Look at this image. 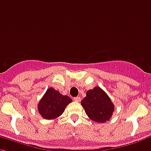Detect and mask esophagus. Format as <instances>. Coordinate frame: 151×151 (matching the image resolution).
<instances>
[{
  "instance_id": "1",
  "label": "esophagus",
  "mask_w": 151,
  "mask_h": 151,
  "mask_svg": "<svg viewBox=\"0 0 151 151\" xmlns=\"http://www.w3.org/2000/svg\"><path fill=\"white\" fill-rule=\"evenodd\" d=\"M73 99H74V101H81V98H80V97H76V98H74Z\"/></svg>"
}]
</instances>
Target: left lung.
Returning a JSON list of instances; mask_svg holds the SVG:
<instances>
[{
	"mask_svg": "<svg viewBox=\"0 0 151 151\" xmlns=\"http://www.w3.org/2000/svg\"><path fill=\"white\" fill-rule=\"evenodd\" d=\"M81 105L88 117L99 123L110 120L114 110V106L110 98L100 87H94L93 90H88Z\"/></svg>",
	"mask_w": 151,
	"mask_h": 151,
	"instance_id": "8db88e82",
	"label": "left lung"
}]
</instances>
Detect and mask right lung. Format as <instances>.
Returning a JSON list of instances; mask_svg holds the SVG:
<instances>
[{
    "instance_id": "add662e5",
    "label": "right lung",
    "mask_w": 151,
    "mask_h": 151,
    "mask_svg": "<svg viewBox=\"0 0 151 151\" xmlns=\"http://www.w3.org/2000/svg\"><path fill=\"white\" fill-rule=\"evenodd\" d=\"M71 101L70 97L62 95L53 88H49L39 101L37 109L45 119H55L62 114L67 105Z\"/></svg>"
}]
</instances>
